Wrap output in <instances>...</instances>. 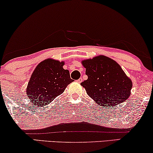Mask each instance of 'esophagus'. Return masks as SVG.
<instances>
[{
    "instance_id": "obj_1",
    "label": "esophagus",
    "mask_w": 153,
    "mask_h": 153,
    "mask_svg": "<svg viewBox=\"0 0 153 153\" xmlns=\"http://www.w3.org/2000/svg\"><path fill=\"white\" fill-rule=\"evenodd\" d=\"M82 81H83L82 78H79V79H78V80H77V82H78V83H79V84H80V83L82 82Z\"/></svg>"
}]
</instances>
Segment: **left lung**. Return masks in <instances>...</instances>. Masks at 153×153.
Masks as SVG:
<instances>
[{
    "label": "left lung",
    "mask_w": 153,
    "mask_h": 153,
    "mask_svg": "<svg viewBox=\"0 0 153 153\" xmlns=\"http://www.w3.org/2000/svg\"><path fill=\"white\" fill-rule=\"evenodd\" d=\"M81 63L86 68L88 79L81 85L100 106L117 105L130 96L132 81L115 61L99 55Z\"/></svg>",
    "instance_id": "obj_1"
}]
</instances>
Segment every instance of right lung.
Listing matches in <instances>:
<instances>
[{"label":"right lung","instance_id":"1","mask_svg":"<svg viewBox=\"0 0 153 153\" xmlns=\"http://www.w3.org/2000/svg\"><path fill=\"white\" fill-rule=\"evenodd\" d=\"M64 65L65 62L47 59L36 67L27 87V96L36 106L48 105L72 82Z\"/></svg>","mask_w":153,"mask_h":153}]
</instances>
